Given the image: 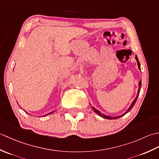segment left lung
Masks as SVG:
<instances>
[{"mask_svg": "<svg viewBox=\"0 0 159 159\" xmlns=\"http://www.w3.org/2000/svg\"><path fill=\"white\" fill-rule=\"evenodd\" d=\"M135 59H136L137 61V65H138V67H139V70H141V67H140V63H139V60H138V57H137V55H135ZM141 80H140V81L139 82V89H138L137 95L136 98H134V100L133 101V102H132V104H130V106L129 107V108H128V110H127V111H126V112H125L124 114L121 115V116H117V117H111V116H106V115H104V114L100 112V111H99L98 110H97L96 109H95V108L93 107H92V109L93 110L94 112L96 113L98 115V116H101V117H102L103 118H105V119H107V120H116V119H118V118H120V117H121L124 116V115H126L127 113L129 112V111H130L132 109H133V106L134 105V104H135L136 101H137V100L138 96H139V92H140V89H141Z\"/></svg>", "mask_w": 159, "mask_h": 159, "instance_id": "left-lung-1", "label": "left lung"}]
</instances>
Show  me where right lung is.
<instances>
[{
	"mask_svg": "<svg viewBox=\"0 0 159 159\" xmlns=\"http://www.w3.org/2000/svg\"><path fill=\"white\" fill-rule=\"evenodd\" d=\"M53 112H51V113H48V114H46V115H44V116H48V115H49V114H51V113H52Z\"/></svg>",
	"mask_w": 159,
	"mask_h": 159,
	"instance_id": "1",
	"label": "right lung"
}]
</instances>
